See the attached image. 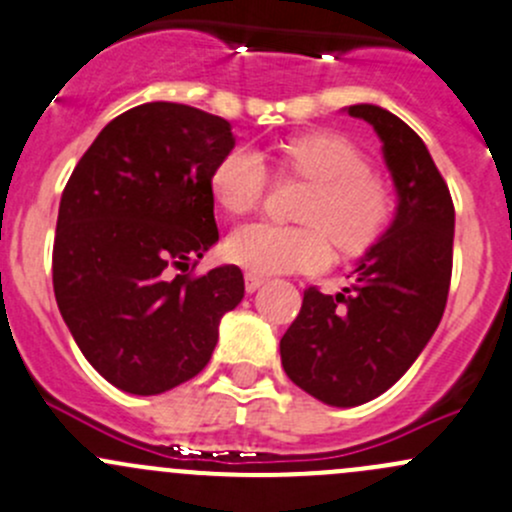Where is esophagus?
<instances>
[{"label": "esophagus", "instance_id": "34e87169", "mask_svg": "<svg viewBox=\"0 0 512 512\" xmlns=\"http://www.w3.org/2000/svg\"><path fill=\"white\" fill-rule=\"evenodd\" d=\"M262 285H265V277H260V275H255V272H245V289L247 292H257V289H260Z\"/></svg>", "mask_w": 512, "mask_h": 512}]
</instances>
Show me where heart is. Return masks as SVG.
<instances>
[{"label":"heart","instance_id":"obj_1","mask_svg":"<svg viewBox=\"0 0 512 512\" xmlns=\"http://www.w3.org/2000/svg\"><path fill=\"white\" fill-rule=\"evenodd\" d=\"M277 175L299 180L302 195L294 220L302 225L250 223L227 235L223 252L232 265L255 275L319 272L332 260L333 242L342 255L369 252L394 220V190L369 165L364 148L334 131L287 138L275 153ZM270 173L260 153L235 146L213 163L208 190L227 215L260 208Z\"/></svg>","mask_w":512,"mask_h":512}]
</instances>
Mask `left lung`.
I'll use <instances>...</instances> for the list:
<instances>
[{
    "label": "left lung",
    "mask_w": 512,
    "mask_h": 512,
    "mask_svg": "<svg viewBox=\"0 0 512 512\" xmlns=\"http://www.w3.org/2000/svg\"><path fill=\"white\" fill-rule=\"evenodd\" d=\"M384 141L399 208L386 235L339 294L304 289L302 309L280 342L287 376L329 406L376 399L409 371L443 317L453 270L451 193L431 153L399 116L359 103Z\"/></svg>",
    "instance_id": "1"
}]
</instances>
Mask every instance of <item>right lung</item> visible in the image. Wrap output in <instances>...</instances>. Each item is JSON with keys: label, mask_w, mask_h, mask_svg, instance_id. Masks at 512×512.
I'll return each instance as SVG.
<instances>
[{"label": "right lung", "mask_w": 512, "mask_h": 512, "mask_svg": "<svg viewBox=\"0 0 512 512\" xmlns=\"http://www.w3.org/2000/svg\"><path fill=\"white\" fill-rule=\"evenodd\" d=\"M232 146L225 118L143 103L98 133L61 193L56 304L89 364L128 394L200 374L245 294L235 265L188 272L218 242L208 175Z\"/></svg>", "instance_id": "add662e5"}]
</instances>
